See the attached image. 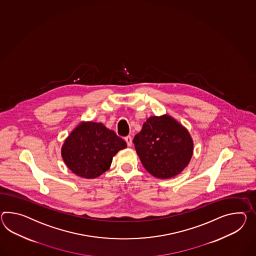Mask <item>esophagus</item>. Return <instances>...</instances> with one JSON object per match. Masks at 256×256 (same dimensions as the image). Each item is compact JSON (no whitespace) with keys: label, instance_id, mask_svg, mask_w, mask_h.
<instances>
[{"label":"esophagus","instance_id":"1","mask_svg":"<svg viewBox=\"0 0 256 256\" xmlns=\"http://www.w3.org/2000/svg\"><path fill=\"white\" fill-rule=\"evenodd\" d=\"M125 140L126 144L130 147L131 145H132V138H131V136H126L125 138Z\"/></svg>","mask_w":256,"mask_h":256}]
</instances>
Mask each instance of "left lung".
I'll list each match as a JSON object with an SVG mask.
<instances>
[{"label":"left lung","mask_w":256,"mask_h":256,"mask_svg":"<svg viewBox=\"0 0 256 256\" xmlns=\"http://www.w3.org/2000/svg\"><path fill=\"white\" fill-rule=\"evenodd\" d=\"M133 144L144 168L162 180L180 174L194 154L188 131L168 114L147 119Z\"/></svg>","instance_id":"obj_1"}]
</instances>
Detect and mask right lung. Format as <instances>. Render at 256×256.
<instances>
[{
	"instance_id": "add662e5",
	"label": "right lung",
	"mask_w": 256,
	"mask_h": 256,
	"mask_svg": "<svg viewBox=\"0 0 256 256\" xmlns=\"http://www.w3.org/2000/svg\"><path fill=\"white\" fill-rule=\"evenodd\" d=\"M126 144L102 123L82 122L62 144V160L74 174L95 178L104 173L112 157L125 149Z\"/></svg>"
}]
</instances>
